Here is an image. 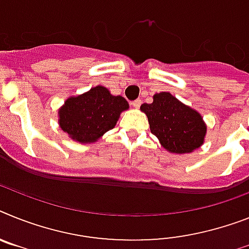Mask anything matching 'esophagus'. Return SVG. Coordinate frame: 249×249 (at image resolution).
Segmentation results:
<instances>
[{
    "mask_svg": "<svg viewBox=\"0 0 249 249\" xmlns=\"http://www.w3.org/2000/svg\"><path fill=\"white\" fill-rule=\"evenodd\" d=\"M131 105H133V107L139 108V107H141V105H142V100H139V99L134 100V101L131 102Z\"/></svg>",
    "mask_w": 249,
    "mask_h": 249,
    "instance_id": "esophagus-1",
    "label": "esophagus"
}]
</instances>
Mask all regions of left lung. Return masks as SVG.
I'll use <instances>...</instances> for the list:
<instances>
[{"label": "left lung", "mask_w": 249, "mask_h": 249, "mask_svg": "<svg viewBox=\"0 0 249 249\" xmlns=\"http://www.w3.org/2000/svg\"><path fill=\"white\" fill-rule=\"evenodd\" d=\"M141 110L148 116L152 134L171 153H191L204 144L206 125L202 116L170 92L156 93L153 102L143 104Z\"/></svg>", "instance_id": "obj_1"}]
</instances>
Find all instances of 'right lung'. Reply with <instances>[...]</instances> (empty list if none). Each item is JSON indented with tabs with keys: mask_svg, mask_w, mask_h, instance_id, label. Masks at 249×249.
<instances>
[{
	"mask_svg": "<svg viewBox=\"0 0 249 249\" xmlns=\"http://www.w3.org/2000/svg\"><path fill=\"white\" fill-rule=\"evenodd\" d=\"M128 101L114 96L106 87L96 86L79 96L68 97L59 108L60 129L78 143H93L114 128Z\"/></svg>",
	"mask_w": 249,
	"mask_h": 249,
	"instance_id": "right-lung-1",
	"label": "right lung"
}]
</instances>
